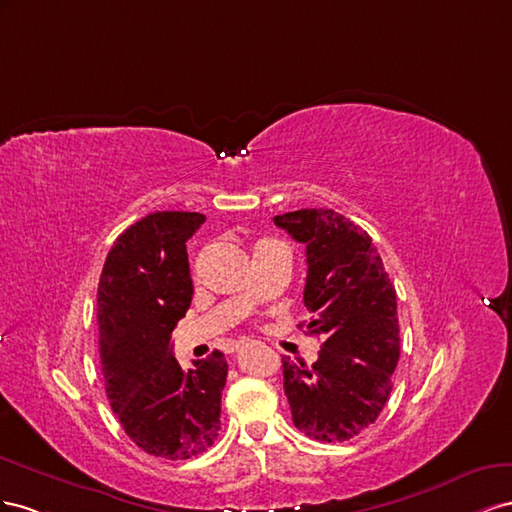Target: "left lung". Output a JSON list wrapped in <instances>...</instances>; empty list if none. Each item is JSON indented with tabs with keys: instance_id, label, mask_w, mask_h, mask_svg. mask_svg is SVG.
Returning a JSON list of instances; mask_svg holds the SVG:
<instances>
[{
	"instance_id": "obj_1",
	"label": "left lung",
	"mask_w": 512,
	"mask_h": 512,
	"mask_svg": "<svg viewBox=\"0 0 512 512\" xmlns=\"http://www.w3.org/2000/svg\"><path fill=\"white\" fill-rule=\"evenodd\" d=\"M274 225L306 246V332L324 337L313 367L283 360L291 418L313 440H352L390 397L401 356L397 291L369 233L343 214L309 208Z\"/></svg>"
}]
</instances>
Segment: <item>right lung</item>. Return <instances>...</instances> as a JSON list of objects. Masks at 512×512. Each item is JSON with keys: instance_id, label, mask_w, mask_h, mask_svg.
Segmentation results:
<instances>
[{"instance_id": "obj_1", "label": "right lung", "mask_w": 512, "mask_h": 512, "mask_svg": "<svg viewBox=\"0 0 512 512\" xmlns=\"http://www.w3.org/2000/svg\"><path fill=\"white\" fill-rule=\"evenodd\" d=\"M199 212H154L113 242L98 283V352L107 397L141 450L171 461L208 450L221 429L227 360L214 349L182 371L171 332L193 300L186 242Z\"/></svg>"}]
</instances>
